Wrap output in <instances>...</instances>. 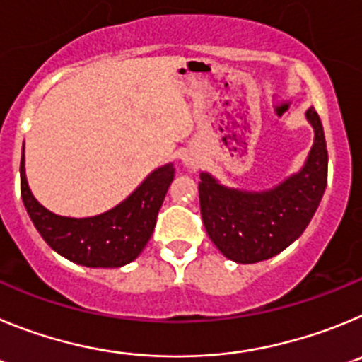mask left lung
I'll return each instance as SVG.
<instances>
[{"label":"left lung","mask_w":362,"mask_h":362,"mask_svg":"<svg viewBox=\"0 0 362 362\" xmlns=\"http://www.w3.org/2000/svg\"><path fill=\"white\" fill-rule=\"evenodd\" d=\"M314 144L298 173L274 189L243 191L221 185L200 173L202 220L211 242L236 263L269 259L296 242L307 229L327 187L328 151L323 126L314 108L307 110Z\"/></svg>","instance_id":"8db88e82"}]
</instances>
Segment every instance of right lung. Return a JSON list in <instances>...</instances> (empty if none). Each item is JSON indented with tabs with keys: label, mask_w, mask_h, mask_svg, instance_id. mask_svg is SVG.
I'll list each match as a JSON object with an SVG mask.
<instances>
[{
	"label": "right lung",
	"mask_w": 362,
	"mask_h": 362,
	"mask_svg": "<svg viewBox=\"0 0 362 362\" xmlns=\"http://www.w3.org/2000/svg\"><path fill=\"white\" fill-rule=\"evenodd\" d=\"M19 173L23 204L45 242L77 265L113 269L132 263L149 242L175 168L165 164L155 169L124 202L88 218L59 216L35 200L25 175V144Z\"/></svg>",
	"instance_id": "obj_1"
}]
</instances>
